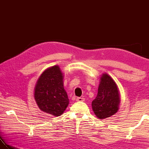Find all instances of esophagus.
Instances as JSON below:
<instances>
[{"label":"esophagus","mask_w":149,"mask_h":149,"mask_svg":"<svg viewBox=\"0 0 149 149\" xmlns=\"http://www.w3.org/2000/svg\"><path fill=\"white\" fill-rule=\"evenodd\" d=\"M77 101H79V102H84V98L83 97H77L76 99Z\"/></svg>","instance_id":"esophagus-1"}]
</instances>
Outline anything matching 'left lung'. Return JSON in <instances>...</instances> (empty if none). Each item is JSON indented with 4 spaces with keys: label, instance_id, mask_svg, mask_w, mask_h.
<instances>
[{
    "label": "left lung",
    "instance_id": "1",
    "mask_svg": "<svg viewBox=\"0 0 149 149\" xmlns=\"http://www.w3.org/2000/svg\"><path fill=\"white\" fill-rule=\"evenodd\" d=\"M119 103L120 96L115 82L109 75L103 74L97 95L91 103L93 112L100 119L110 117L117 112Z\"/></svg>",
    "mask_w": 149,
    "mask_h": 149
}]
</instances>
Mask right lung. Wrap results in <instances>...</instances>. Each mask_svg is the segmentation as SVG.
<instances>
[{"label": "right lung", "mask_w": 149, "mask_h": 149, "mask_svg": "<svg viewBox=\"0 0 149 149\" xmlns=\"http://www.w3.org/2000/svg\"><path fill=\"white\" fill-rule=\"evenodd\" d=\"M34 99L39 108L54 116H60L68 106L69 100L63 87V74L59 66L44 71L37 81Z\"/></svg>", "instance_id": "obj_1"}]
</instances>
